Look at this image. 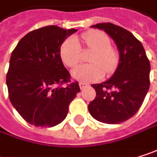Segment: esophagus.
Listing matches in <instances>:
<instances>
[{"mask_svg":"<svg viewBox=\"0 0 157 157\" xmlns=\"http://www.w3.org/2000/svg\"><path fill=\"white\" fill-rule=\"evenodd\" d=\"M79 86H80V89L82 90V89H84L85 87H87L88 84H86V83H84V82H79Z\"/></svg>","mask_w":157,"mask_h":157,"instance_id":"obj_1","label":"esophagus"}]
</instances>
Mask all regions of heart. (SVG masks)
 I'll list each match as a JSON object with an SVG mask.
<instances>
[{"label": "heart", "mask_w": 157, "mask_h": 157, "mask_svg": "<svg viewBox=\"0 0 157 157\" xmlns=\"http://www.w3.org/2000/svg\"><path fill=\"white\" fill-rule=\"evenodd\" d=\"M82 39L87 49L94 51L90 58L89 65H79L72 71V76L82 82H95L104 77L105 72L111 74L117 65L118 56L111 47L109 37L100 31H90L82 35ZM63 63L68 67L75 66L81 59V46L74 38L66 39L60 49Z\"/></svg>", "instance_id": "1"}]
</instances>
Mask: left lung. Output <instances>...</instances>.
I'll return each mask as SVG.
<instances>
[{
  "label": "left lung",
  "instance_id": "1",
  "mask_svg": "<svg viewBox=\"0 0 157 157\" xmlns=\"http://www.w3.org/2000/svg\"><path fill=\"white\" fill-rule=\"evenodd\" d=\"M91 27L104 30L114 41L119 63L109 80L92 84L96 96L88 105V110L101 123L120 124L141 107L150 85V63L141 43L127 30L110 22Z\"/></svg>",
  "mask_w": 157,
  "mask_h": 157
}]
</instances>
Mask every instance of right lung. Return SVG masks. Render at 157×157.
<instances>
[{"label": "right lung", "mask_w": 157, "mask_h": 157, "mask_svg": "<svg viewBox=\"0 0 157 157\" xmlns=\"http://www.w3.org/2000/svg\"><path fill=\"white\" fill-rule=\"evenodd\" d=\"M75 32L45 26L27 33L12 52L6 76L9 98L31 124L52 127L62 123L80 92L78 82L62 86L70 82L71 75L63 63L60 49Z\"/></svg>", "instance_id": "1"}]
</instances>
